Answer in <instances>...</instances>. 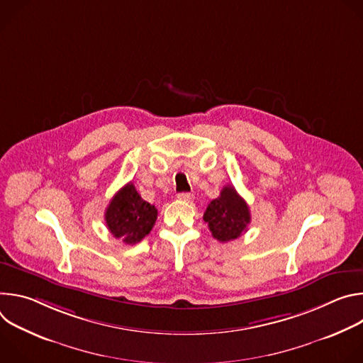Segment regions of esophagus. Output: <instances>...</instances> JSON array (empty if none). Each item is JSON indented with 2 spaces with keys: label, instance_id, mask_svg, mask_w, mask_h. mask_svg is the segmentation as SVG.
Masks as SVG:
<instances>
[{
  "label": "esophagus",
  "instance_id": "esophagus-1",
  "mask_svg": "<svg viewBox=\"0 0 363 363\" xmlns=\"http://www.w3.org/2000/svg\"><path fill=\"white\" fill-rule=\"evenodd\" d=\"M178 199H181L184 202H191L194 199V195L189 192H181V194H178Z\"/></svg>",
  "mask_w": 363,
  "mask_h": 363
}]
</instances>
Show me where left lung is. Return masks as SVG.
Listing matches in <instances>:
<instances>
[{"label":"left lung","instance_id":"8db88e82","mask_svg":"<svg viewBox=\"0 0 363 363\" xmlns=\"http://www.w3.org/2000/svg\"><path fill=\"white\" fill-rule=\"evenodd\" d=\"M203 221L208 224L214 238L228 242L247 231L251 216L247 202L237 194L235 188L225 185L220 196L206 206Z\"/></svg>","mask_w":363,"mask_h":363}]
</instances>
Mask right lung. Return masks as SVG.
Segmentation results:
<instances>
[{
	"instance_id": "add662e5",
	"label": "right lung",
	"mask_w": 363,
	"mask_h": 363,
	"mask_svg": "<svg viewBox=\"0 0 363 363\" xmlns=\"http://www.w3.org/2000/svg\"><path fill=\"white\" fill-rule=\"evenodd\" d=\"M157 217L158 210L142 199L132 182L115 194L105 213L112 235L129 245L139 242L150 233Z\"/></svg>"
}]
</instances>
